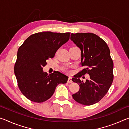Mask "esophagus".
<instances>
[{
    "mask_svg": "<svg viewBox=\"0 0 129 129\" xmlns=\"http://www.w3.org/2000/svg\"><path fill=\"white\" fill-rule=\"evenodd\" d=\"M68 83H72V78L71 77H69L68 80V81H67Z\"/></svg>",
    "mask_w": 129,
    "mask_h": 129,
    "instance_id": "obj_1",
    "label": "esophagus"
}]
</instances>
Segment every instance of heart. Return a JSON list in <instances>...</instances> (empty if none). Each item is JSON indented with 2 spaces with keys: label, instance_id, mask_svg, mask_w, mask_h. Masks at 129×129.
Listing matches in <instances>:
<instances>
[{
  "label": "heart",
  "instance_id": "heart-1",
  "mask_svg": "<svg viewBox=\"0 0 129 129\" xmlns=\"http://www.w3.org/2000/svg\"><path fill=\"white\" fill-rule=\"evenodd\" d=\"M62 69L64 70V71H65V72H67V73H71V70H70L68 68H67V67H64L62 68Z\"/></svg>",
  "mask_w": 129,
  "mask_h": 129
}]
</instances>
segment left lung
<instances>
[{"label":"left lung","mask_w":129,"mask_h":129,"mask_svg":"<svg viewBox=\"0 0 129 129\" xmlns=\"http://www.w3.org/2000/svg\"><path fill=\"white\" fill-rule=\"evenodd\" d=\"M71 40L81 49V64L85 67L72 79L80 86L72 97L78 103L91 105L106 95L112 84L113 62L110 49L105 41L93 33L71 34ZM86 73L90 76L89 79L81 80L79 78Z\"/></svg>","instance_id":"1"}]
</instances>
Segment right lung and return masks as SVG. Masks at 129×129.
<instances>
[{
	"mask_svg": "<svg viewBox=\"0 0 129 129\" xmlns=\"http://www.w3.org/2000/svg\"><path fill=\"white\" fill-rule=\"evenodd\" d=\"M70 32H38L32 34L19 47L14 72L23 94L30 101L43 102L51 98L60 84L68 77L60 72H43L47 60L69 39Z\"/></svg>",
	"mask_w": 129,
	"mask_h": 129,
	"instance_id": "obj_1",
	"label": "right lung"
}]
</instances>
